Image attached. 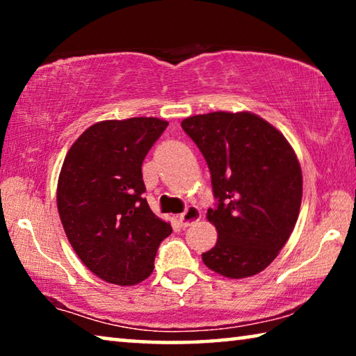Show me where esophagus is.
Returning <instances> with one entry per match:
<instances>
[{
	"label": "esophagus",
	"mask_w": 356,
	"mask_h": 356,
	"mask_svg": "<svg viewBox=\"0 0 356 356\" xmlns=\"http://www.w3.org/2000/svg\"><path fill=\"white\" fill-rule=\"evenodd\" d=\"M200 220H201V210L196 206H188L185 209L184 213L179 215V221L184 227H188L193 225V222H196Z\"/></svg>",
	"instance_id": "1"
}]
</instances>
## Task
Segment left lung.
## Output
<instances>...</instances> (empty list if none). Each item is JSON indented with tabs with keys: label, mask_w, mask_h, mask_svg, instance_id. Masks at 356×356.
Instances as JSON below:
<instances>
[{
	"label": "left lung",
	"mask_w": 356,
	"mask_h": 356,
	"mask_svg": "<svg viewBox=\"0 0 356 356\" xmlns=\"http://www.w3.org/2000/svg\"><path fill=\"white\" fill-rule=\"evenodd\" d=\"M206 159L216 202L207 220L218 232L202 252L226 278L257 275L275 261L298 218L303 177L284 135L248 111H215L182 120Z\"/></svg>",
	"instance_id": "left-lung-1"
}]
</instances>
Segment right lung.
Instances as JSON below:
<instances>
[{
  "mask_svg": "<svg viewBox=\"0 0 356 356\" xmlns=\"http://www.w3.org/2000/svg\"><path fill=\"white\" fill-rule=\"evenodd\" d=\"M166 127L156 118L102 120L83 131L64 159L59 218L76 256L106 282L146 280L172 232L143 197V161Z\"/></svg>",
  "mask_w": 356,
  "mask_h": 356,
  "instance_id": "obj_1",
  "label": "right lung"
}]
</instances>
